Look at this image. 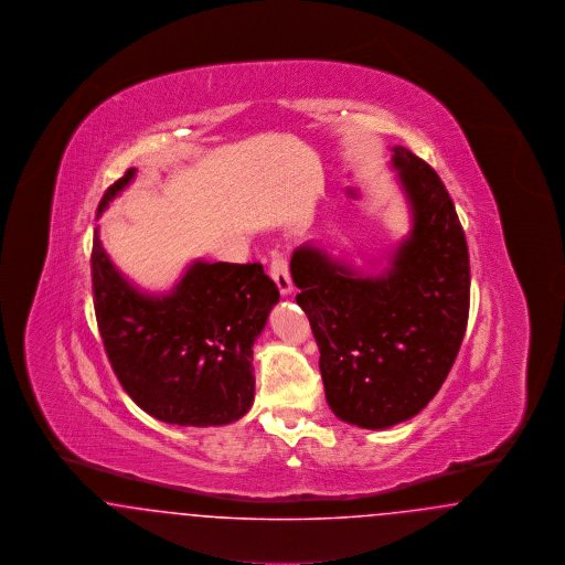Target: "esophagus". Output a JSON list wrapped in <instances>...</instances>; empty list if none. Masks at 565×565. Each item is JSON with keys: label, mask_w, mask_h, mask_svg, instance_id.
I'll use <instances>...</instances> for the list:
<instances>
[{"label": "esophagus", "mask_w": 565, "mask_h": 565, "mask_svg": "<svg viewBox=\"0 0 565 565\" xmlns=\"http://www.w3.org/2000/svg\"><path fill=\"white\" fill-rule=\"evenodd\" d=\"M270 277H273V281L277 284V288H279L281 295H292L295 286H292L290 269H288V263L284 260V256H279V254L273 256V260H270Z\"/></svg>", "instance_id": "34e87169"}]
</instances>
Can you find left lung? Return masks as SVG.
I'll list each match as a JSON object with an SVG mask.
<instances>
[{
	"label": "left lung",
	"instance_id": "8db88e82",
	"mask_svg": "<svg viewBox=\"0 0 565 565\" xmlns=\"http://www.w3.org/2000/svg\"><path fill=\"white\" fill-rule=\"evenodd\" d=\"M392 169L411 231L381 260L362 269L313 243L296 247L290 260L328 406L366 430L392 428L428 406L456 362L470 307L468 245L449 192L404 146L392 148Z\"/></svg>",
	"mask_w": 565,
	"mask_h": 565
}]
</instances>
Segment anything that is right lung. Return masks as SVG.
Segmentation results:
<instances>
[{"label":"right lung","mask_w":565,"mask_h":565,"mask_svg":"<svg viewBox=\"0 0 565 565\" xmlns=\"http://www.w3.org/2000/svg\"><path fill=\"white\" fill-rule=\"evenodd\" d=\"M129 169L97 210L135 180ZM95 316L111 369L134 403L171 426H226L254 403V343L279 300L263 265L192 260L169 292L127 279L93 239Z\"/></svg>","instance_id":"1"}]
</instances>
